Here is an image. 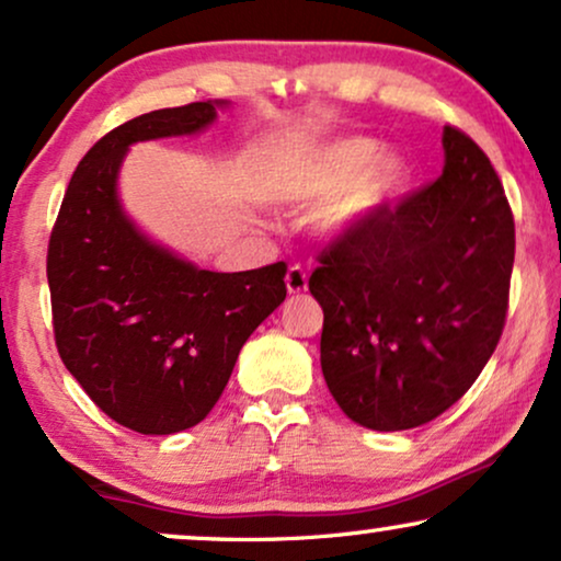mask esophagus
Returning a JSON list of instances; mask_svg holds the SVG:
<instances>
[{
    "label": "esophagus",
    "mask_w": 561,
    "mask_h": 561,
    "mask_svg": "<svg viewBox=\"0 0 561 561\" xmlns=\"http://www.w3.org/2000/svg\"><path fill=\"white\" fill-rule=\"evenodd\" d=\"M285 285L289 295H302L308 289V274H305L302 266H289L287 276H285Z\"/></svg>",
    "instance_id": "34e87169"
}]
</instances>
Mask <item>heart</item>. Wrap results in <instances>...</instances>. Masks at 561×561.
Listing matches in <instances>:
<instances>
[{
	"label": "heart",
	"mask_w": 561,
	"mask_h": 561,
	"mask_svg": "<svg viewBox=\"0 0 561 561\" xmlns=\"http://www.w3.org/2000/svg\"><path fill=\"white\" fill-rule=\"evenodd\" d=\"M378 157L380 147L365 137L302 147L282 162L274 183L276 198L289 207H325V236H352L391 207L409 183L403 160Z\"/></svg>",
	"instance_id": "obj_1"
}]
</instances>
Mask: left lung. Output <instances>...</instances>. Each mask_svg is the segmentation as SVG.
Instances as JSON below:
<instances>
[{
	"mask_svg": "<svg viewBox=\"0 0 561 561\" xmlns=\"http://www.w3.org/2000/svg\"><path fill=\"white\" fill-rule=\"evenodd\" d=\"M443 175L352 236L310 276L325 386L367 430L420 427L484 370L507 316L513 211L492 162L443 129Z\"/></svg>",
	"mask_w": 561,
	"mask_h": 561,
	"instance_id": "1",
	"label": "left lung"
}]
</instances>
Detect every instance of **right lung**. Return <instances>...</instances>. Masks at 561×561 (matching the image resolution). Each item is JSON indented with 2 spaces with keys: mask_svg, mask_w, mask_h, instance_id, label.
<instances>
[{
  "mask_svg": "<svg viewBox=\"0 0 561 561\" xmlns=\"http://www.w3.org/2000/svg\"><path fill=\"white\" fill-rule=\"evenodd\" d=\"M228 101L131 118L77 165L48 240V289L61 363L113 422L173 435L209 414L243 344L285 302V261L209 272L145 236L118 173L131 145L191 137Z\"/></svg>",
  "mask_w": 561,
  "mask_h": 561,
  "instance_id": "1",
  "label": "right lung"
}]
</instances>
